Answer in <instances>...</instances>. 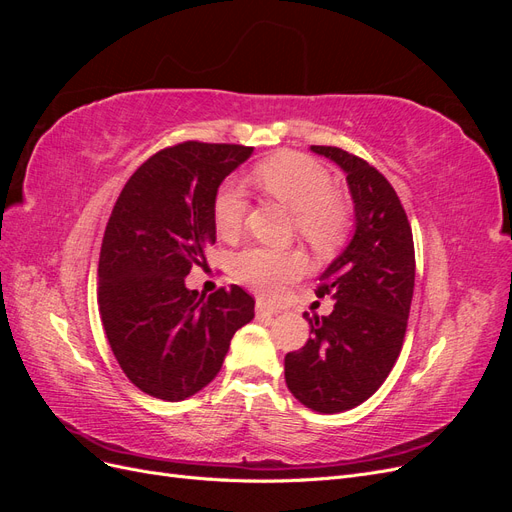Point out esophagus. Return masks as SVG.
<instances>
[{"label": "esophagus", "instance_id": "1", "mask_svg": "<svg viewBox=\"0 0 512 512\" xmlns=\"http://www.w3.org/2000/svg\"><path fill=\"white\" fill-rule=\"evenodd\" d=\"M275 314H277V309L271 307L267 301H262V299L256 301V316H260V318H273Z\"/></svg>", "mask_w": 512, "mask_h": 512}]
</instances>
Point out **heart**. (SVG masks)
Listing matches in <instances>:
<instances>
[{"label":"heart","mask_w":512,"mask_h":512,"mask_svg":"<svg viewBox=\"0 0 512 512\" xmlns=\"http://www.w3.org/2000/svg\"><path fill=\"white\" fill-rule=\"evenodd\" d=\"M260 192L294 211L299 235L318 252H329L348 230V207L333 190L327 168L301 153H280L252 173ZM247 213V198L239 183L228 181L215 194L213 222L224 239L237 237ZM235 275L262 294H277L303 273V258L292 250L247 247L232 260Z\"/></svg>","instance_id":"b5f03b06"}]
</instances>
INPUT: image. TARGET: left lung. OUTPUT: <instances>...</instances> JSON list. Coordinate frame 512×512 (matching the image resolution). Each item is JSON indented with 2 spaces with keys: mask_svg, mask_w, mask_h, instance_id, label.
Masks as SVG:
<instances>
[{
  "mask_svg": "<svg viewBox=\"0 0 512 512\" xmlns=\"http://www.w3.org/2000/svg\"><path fill=\"white\" fill-rule=\"evenodd\" d=\"M346 173L354 235L320 275L316 297L335 301L329 316L303 314L312 337L288 352L284 376L305 408L337 414L374 395L404 346L414 292V241L393 185L339 147L312 145Z\"/></svg>",
  "mask_w": 512,
  "mask_h": 512,
  "instance_id": "left-lung-1",
  "label": "left lung"
}]
</instances>
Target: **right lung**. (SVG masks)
Segmentation results:
<instances>
[{"label":"right lung","instance_id":"obj_1","mask_svg":"<svg viewBox=\"0 0 512 512\" xmlns=\"http://www.w3.org/2000/svg\"><path fill=\"white\" fill-rule=\"evenodd\" d=\"M254 147L188 141L151 156L108 218L98 303L123 374L164 401L192 397L218 376L230 339L254 318L241 286L200 294L185 286L215 243L213 200Z\"/></svg>","mask_w":512,"mask_h":512}]
</instances>
